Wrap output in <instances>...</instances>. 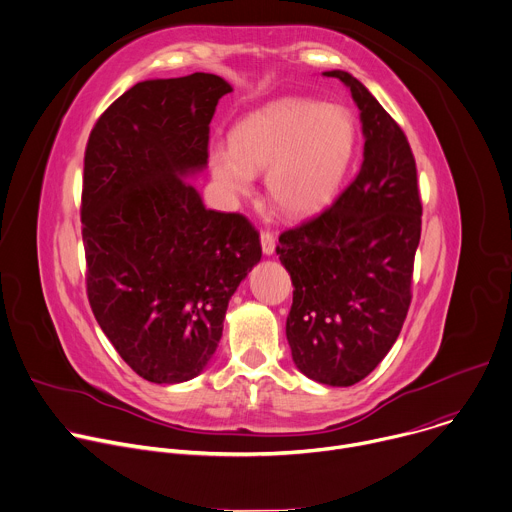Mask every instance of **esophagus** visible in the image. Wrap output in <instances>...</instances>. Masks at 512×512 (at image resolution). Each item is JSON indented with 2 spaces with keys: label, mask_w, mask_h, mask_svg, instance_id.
I'll return each instance as SVG.
<instances>
[{
  "label": "esophagus",
  "mask_w": 512,
  "mask_h": 512,
  "mask_svg": "<svg viewBox=\"0 0 512 512\" xmlns=\"http://www.w3.org/2000/svg\"><path fill=\"white\" fill-rule=\"evenodd\" d=\"M261 249L265 255H273L275 251V235L271 231H261Z\"/></svg>",
  "instance_id": "esophagus-1"
}]
</instances>
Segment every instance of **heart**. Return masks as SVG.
I'll use <instances>...</instances> for the list:
<instances>
[{
    "label": "heart",
    "instance_id": "obj_1",
    "mask_svg": "<svg viewBox=\"0 0 512 512\" xmlns=\"http://www.w3.org/2000/svg\"><path fill=\"white\" fill-rule=\"evenodd\" d=\"M354 121L340 105L279 99L241 117L231 148L216 145L210 168L231 196L253 190L255 172L267 167V196L289 216L324 208L338 192L354 152Z\"/></svg>",
    "mask_w": 512,
    "mask_h": 512
}]
</instances>
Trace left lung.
Masks as SVG:
<instances>
[{"instance_id":"8db88e82","label":"left lung","mask_w":512,"mask_h":512,"mask_svg":"<svg viewBox=\"0 0 512 512\" xmlns=\"http://www.w3.org/2000/svg\"><path fill=\"white\" fill-rule=\"evenodd\" d=\"M324 75L350 87L364 162L326 210L283 231L275 251L294 283L285 322L294 362L318 383L350 387L375 371L407 318L421 196L399 123L348 72Z\"/></svg>"}]
</instances>
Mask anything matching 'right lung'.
Here are the masks:
<instances>
[{"mask_svg": "<svg viewBox=\"0 0 512 512\" xmlns=\"http://www.w3.org/2000/svg\"><path fill=\"white\" fill-rule=\"evenodd\" d=\"M227 93L208 72L137 83L87 141V298L119 356L150 383H182L206 367L231 296L261 259L249 218L204 208L184 178L206 166Z\"/></svg>", "mask_w": 512, "mask_h": 512, "instance_id": "add662e5", "label": "right lung"}]
</instances>
